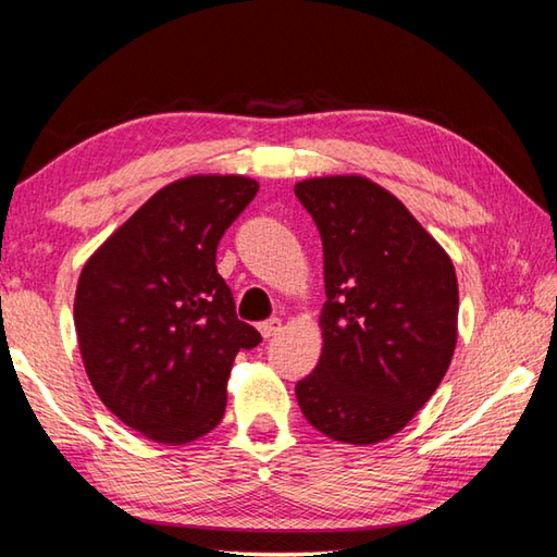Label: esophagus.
Wrapping results in <instances>:
<instances>
[{
  "mask_svg": "<svg viewBox=\"0 0 557 557\" xmlns=\"http://www.w3.org/2000/svg\"><path fill=\"white\" fill-rule=\"evenodd\" d=\"M258 331H260V335L263 337H272V335H277L280 331H282V321L280 319H270V321H263L258 325Z\"/></svg>",
  "mask_w": 557,
  "mask_h": 557,
  "instance_id": "esophagus-1",
  "label": "esophagus"
}]
</instances>
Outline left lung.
Segmentation results:
<instances>
[{
    "mask_svg": "<svg viewBox=\"0 0 557 557\" xmlns=\"http://www.w3.org/2000/svg\"><path fill=\"white\" fill-rule=\"evenodd\" d=\"M319 226L323 350L297 384L315 430L345 444L394 437L432 398L459 337V282L446 250L394 193L364 176L294 185Z\"/></svg>",
    "mask_w": 557,
    "mask_h": 557,
    "instance_id": "left-lung-1",
    "label": "left lung"
}]
</instances>
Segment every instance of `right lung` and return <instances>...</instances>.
<instances>
[{
	"mask_svg": "<svg viewBox=\"0 0 557 557\" xmlns=\"http://www.w3.org/2000/svg\"><path fill=\"white\" fill-rule=\"evenodd\" d=\"M256 193L246 176L173 181L82 270L74 325L86 376L103 406L151 442L178 446L212 432L238 350L260 343L214 265L216 244Z\"/></svg>",
	"mask_w": 557,
	"mask_h": 557,
	"instance_id": "1",
	"label": "right lung"
}]
</instances>
